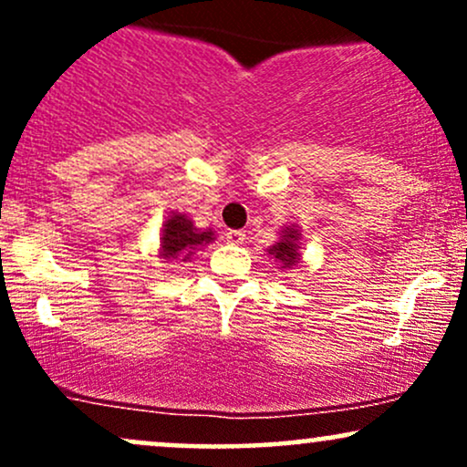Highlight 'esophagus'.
I'll return each mask as SVG.
<instances>
[{
  "instance_id": "obj_1",
  "label": "esophagus",
  "mask_w": 467,
  "mask_h": 467,
  "mask_svg": "<svg viewBox=\"0 0 467 467\" xmlns=\"http://www.w3.org/2000/svg\"><path fill=\"white\" fill-rule=\"evenodd\" d=\"M228 244L233 245H241L245 241V230H230V233L226 234Z\"/></svg>"
}]
</instances>
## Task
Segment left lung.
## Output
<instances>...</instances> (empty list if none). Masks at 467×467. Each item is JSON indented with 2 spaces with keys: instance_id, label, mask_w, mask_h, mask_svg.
<instances>
[{
  "instance_id": "left-lung-1",
  "label": "left lung",
  "mask_w": 467,
  "mask_h": 467,
  "mask_svg": "<svg viewBox=\"0 0 467 467\" xmlns=\"http://www.w3.org/2000/svg\"><path fill=\"white\" fill-rule=\"evenodd\" d=\"M303 233L296 223H287L278 230V239L267 248V254L281 265L283 272L298 270L303 265Z\"/></svg>"
}]
</instances>
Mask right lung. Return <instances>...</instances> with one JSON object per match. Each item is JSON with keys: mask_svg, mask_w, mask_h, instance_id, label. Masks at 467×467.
I'll return each mask as SVG.
<instances>
[{"mask_svg": "<svg viewBox=\"0 0 467 467\" xmlns=\"http://www.w3.org/2000/svg\"><path fill=\"white\" fill-rule=\"evenodd\" d=\"M215 239V230L197 228L189 213L171 211V215L164 217L162 222L158 254L155 256L162 259V264H186L197 250L206 248Z\"/></svg>", "mask_w": 467, "mask_h": 467, "instance_id": "1", "label": "right lung"}]
</instances>
